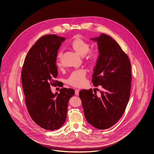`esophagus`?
<instances>
[{"mask_svg":"<svg viewBox=\"0 0 154 154\" xmlns=\"http://www.w3.org/2000/svg\"><path fill=\"white\" fill-rule=\"evenodd\" d=\"M79 89H76L75 90V94L77 96H79Z\"/></svg>","mask_w":154,"mask_h":154,"instance_id":"esophagus-1","label":"esophagus"}]
</instances>
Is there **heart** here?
<instances>
[{
    "mask_svg": "<svg viewBox=\"0 0 154 154\" xmlns=\"http://www.w3.org/2000/svg\"><path fill=\"white\" fill-rule=\"evenodd\" d=\"M69 47L81 56H84L85 60L89 63H93L97 60L98 54L94 50H90V45L81 38L76 36L72 41ZM62 54L59 53L57 57V65L61 67ZM86 82V72L80 69L72 72L67 79V83L72 86L81 87L85 85Z\"/></svg>",
    "mask_w": 154,
    "mask_h": 154,
    "instance_id": "1",
    "label": "heart"
}]
</instances>
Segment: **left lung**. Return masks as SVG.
<instances>
[{"instance_id": "8db88e82", "label": "left lung", "mask_w": 154, "mask_h": 154, "mask_svg": "<svg viewBox=\"0 0 154 154\" xmlns=\"http://www.w3.org/2000/svg\"><path fill=\"white\" fill-rule=\"evenodd\" d=\"M97 41L100 53L94 69L92 82L101 85V96L92 89L79 92L87 122L98 129L111 128L124 114L131 86V66L128 55L109 35L102 33L91 38Z\"/></svg>"}]
</instances>
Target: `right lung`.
<instances>
[{
  "label": "right lung",
  "instance_id": "1",
  "mask_svg": "<svg viewBox=\"0 0 154 154\" xmlns=\"http://www.w3.org/2000/svg\"><path fill=\"white\" fill-rule=\"evenodd\" d=\"M66 39L55 34L40 38L26 54L23 66L22 83L26 108L35 124L53 131L66 120L68 101L75 94L72 88H60L53 94L51 85L58 75L56 62L58 50Z\"/></svg>",
  "mask_w": 154,
  "mask_h": 154
}]
</instances>
